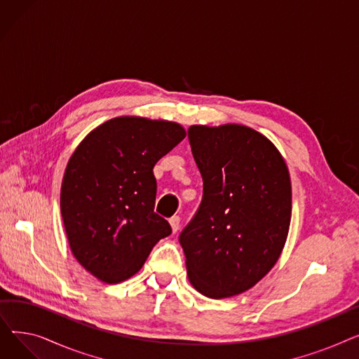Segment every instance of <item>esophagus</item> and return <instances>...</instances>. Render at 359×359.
Here are the masks:
<instances>
[{
	"mask_svg": "<svg viewBox=\"0 0 359 359\" xmlns=\"http://www.w3.org/2000/svg\"><path fill=\"white\" fill-rule=\"evenodd\" d=\"M170 225H172L173 233H177L179 229H180V217H179V215H175V217L170 218Z\"/></svg>",
	"mask_w": 359,
	"mask_h": 359,
	"instance_id": "1",
	"label": "esophagus"
}]
</instances>
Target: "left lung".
<instances>
[{"label": "left lung", "mask_w": 359, "mask_h": 359, "mask_svg": "<svg viewBox=\"0 0 359 359\" xmlns=\"http://www.w3.org/2000/svg\"><path fill=\"white\" fill-rule=\"evenodd\" d=\"M203 195L179 241L196 291L227 298L250 290L278 262L291 222V180L276 147L243 125L187 130Z\"/></svg>", "instance_id": "obj_1"}]
</instances>
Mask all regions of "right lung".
Returning a JSON list of instances; mask_svg holds the SVG:
<instances>
[{
	"mask_svg": "<svg viewBox=\"0 0 359 359\" xmlns=\"http://www.w3.org/2000/svg\"><path fill=\"white\" fill-rule=\"evenodd\" d=\"M182 125L138 116L110 119L75 148L61 186V214L74 257L106 284L135 275L172 234L154 212L156 163L183 138Z\"/></svg>",
	"mask_w": 359,
	"mask_h": 359,
	"instance_id": "obj_1",
	"label": "right lung"
}]
</instances>
